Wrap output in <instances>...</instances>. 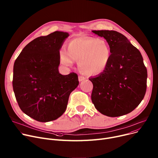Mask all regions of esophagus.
<instances>
[{
  "instance_id": "esophagus-1",
  "label": "esophagus",
  "mask_w": 158,
  "mask_h": 158,
  "mask_svg": "<svg viewBox=\"0 0 158 158\" xmlns=\"http://www.w3.org/2000/svg\"><path fill=\"white\" fill-rule=\"evenodd\" d=\"M85 79H86L85 77H83V76H79V77H78V80H79V81H83V80H85Z\"/></svg>"
}]
</instances>
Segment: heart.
Masks as SVG:
<instances>
[{
  "instance_id": "1",
  "label": "heart",
  "mask_w": 158,
  "mask_h": 158,
  "mask_svg": "<svg viewBox=\"0 0 158 158\" xmlns=\"http://www.w3.org/2000/svg\"><path fill=\"white\" fill-rule=\"evenodd\" d=\"M111 57V48L104 40L85 36L71 40L67 50L59 53L60 62L65 66H71L78 60L79 70L85 75L95 76L106 68Z\"/></svg>"
}]
</instances>
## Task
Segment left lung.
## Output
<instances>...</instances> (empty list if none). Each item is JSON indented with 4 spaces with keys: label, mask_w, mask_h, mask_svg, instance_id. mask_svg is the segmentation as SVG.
I'll return each mask as SVG.
<instances>
[{
    "label": "left lung",
    "mask_w": 158,
    "mask_h": 158,
    "mask_svg": "<svg viewBox=\"0 0 158 158\" xmlns=\"http://www.w3.org/2000/svg\"><path fill=\"white\" fill-rule=\"evenodd\" d=\"M104 38L111 48L105 70L89 78L93 84L91 99L99 112L114 117L131 112L144 98L147 71L143 57L123 34L115 31H92Z\"/></svg>",
    "instance_id": "8db88e82"
}]
</instances>
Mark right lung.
I'll use <instances>...</instances> for the list:
<instances>
[{
	"instance_id": "1",
	"label": "right lung",
	"mask_w": 158,
	"mask_h": 158,
	"mask_svg": "<svg viewBox=\"0 0 158 158\" xmlns=\"http://www.w3.org/2000/svg\"><path fill=\"white\" fill-rule=\"evenodd\" d=\"M55 31L27 44L16 59L13 87L22 112L37 121L56 120L66 110L71 92L79 84L75 73L59 71V53L69 36Z\"/></svg>"
}]
</instances>
